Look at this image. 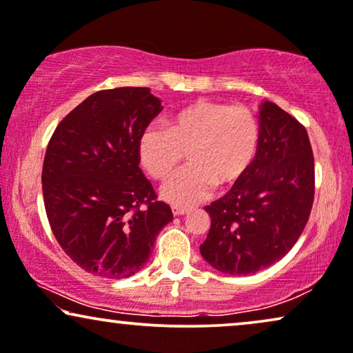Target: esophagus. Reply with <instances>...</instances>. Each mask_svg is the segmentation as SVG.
Listing matches in <instances>:
<instances>
[{"instance_id": "esophagus-1", "label": "esophagus", "mask_w": 353, "mask_h": 353, "mask_svg": "<svg viewBox=\"0 0 353 353\" xmlns=\"http://www.w3.org/2000/svg\"><path fill=\"white\" fill-rule=\"evenodd\" d=\"M172 212L173 216H183L188 212V208H181V206H172Z\"/></svg>"}]
</instances>
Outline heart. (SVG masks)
I'll return each instance as SVG.
<instances>
[{"label":"heart","mask_w":353,"mask_h":353,"mask_svg":"<svg viewBox=\"0 0 353 353\" xmlns=\"http://www.w3.org/2000/svg\"><path fill=\"white\" fill-rule=\"evenodd\" d=\"M256 117L245 106L199 99L168 117V130L149 125L137 142L141 165L155 180H165L188 155L190 167L162 186V198L190 206L212 188H228L249 172L259 149Z\"/></svg>","instance_id":"1"}]
</instances>
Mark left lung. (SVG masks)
Returning <instances> with one entry per match:
<instances>
[{
    "label": "left lung",
    "mask_w": 353,
    "mask_h": 353,
    "mask_svg": "<svg viewBox=\"0 0 353 353\" xmlns=\"http://www.w3.org/2000/svg\"><path fill=\"white\" fill-rule=\"evenodd\" d=\"M259 149L249 172L206 206L203 259L225 275H250L281 260L301 236L314 201L306 129L272 101L259 108Z\"/></svg>",
    "instance_id": "8db88e82"
}]
</instances>
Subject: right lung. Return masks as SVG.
Returning a JSON list of instances; mask_svg holds the SVG:
<instances>
[{
  "label": "right lung",
  "instance_id": "add662e5",
  "mask_svg": "<svg viewBox=\"0 0 353 353\" xmlns=\"http://www.w3.org/2000/svg\"><path fill=\"white\" fill-rule=\"evenodd\" d=\"M162 110L149 88L98 91L63 117L47 145L42 193L49 224L85 272L132 276L173 221L137 155L139 137Z\"/></svg>",
  "mask_w": 353,
  "mask_h": 353
}]
</instances>
